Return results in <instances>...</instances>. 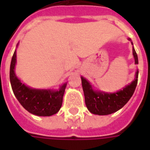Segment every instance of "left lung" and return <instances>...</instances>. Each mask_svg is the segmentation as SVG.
Instances as JSON below:
<instances>
[{"instance_id": "left-lung-1", "label": "left lung", "mask_w": 150, "mask_h": 150, "mask_svg": "<svg viewBox=\"0 0 150 150\" xmlns=\"http://www.w3.org/2000/svg\"><path fill=\"white\" fill-rule=\"evenodd\" d=\"M128 40L131 41V39H128ZM132 53L135 58V64H138V56L134 47L132 49ZM138 75L139 71L137 70L135 74V79L130 84L126 86L120 91L113 93L95 91L90 83L85 78L81 77L82 89L84 92L85 102L88 110L92 114L97 115H107L113 114L122 108L130 100L135 92L138 82Z\"/></svg>"}]
</instances>
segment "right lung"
I'll return each mask as SVG.
<instances>
[{"label": "right lung", "mask_w": 150, "mask_h": 150, "mask_svg": "<svg viewBox=\"0 0 150 150\" xmlns=\"http://www.w3.org/2000/svg\"><path fill=\"white\" fill-rule=\"evenodd\" d=\"M16 50L10 66V82L13 93L22 107L29 113L37 116H51L61 109L66 83L59 90L36 89L26 86L21 82L15 73Z\"/></svg>", "instance_id": "obj_1"}]
</instances>
